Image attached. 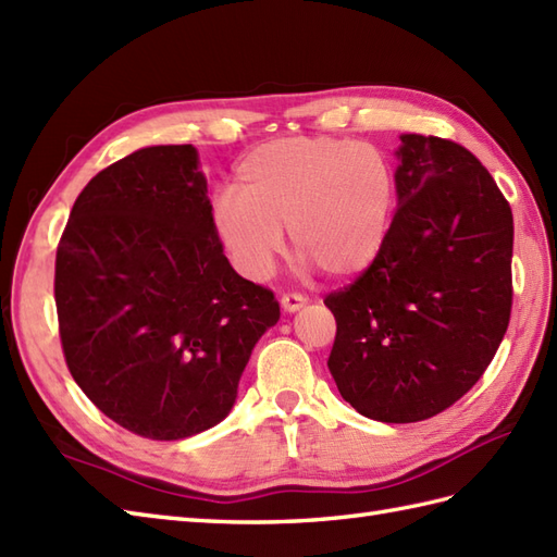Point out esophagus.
<instances>
[{
	"label": "esophagus",
	"instance_id": "1",
	"mask_svg": "<svg viewBox=\"0 0 557 557\" xmlns=\"http://www.w3.org/2000/svg\"><path fill=\"white\" fill-rule=\"evenodd\" d=\"M305 305H307V297L300 295V293H286L281 297L283 311H297V309H302Z\"/></svg>",
	"mask_w": 557,
	"mask_h": 557
}]
</instances>
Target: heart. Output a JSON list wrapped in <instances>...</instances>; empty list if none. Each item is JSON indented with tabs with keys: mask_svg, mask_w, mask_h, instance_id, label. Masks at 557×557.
<instances>
[{
	"mask_svg": "<svg viewBox=\"0 0 557 557\" xmlns=\"http://www.w3.org/2000/svg\"><path fill=\"white\" fill-rule=\"evenodd\" d=\"M397 180L377 146L333 137L267 141L240 160L236 194L214 202V232L248 278L276 267L288 226L305 264L359 274L383 250Z\"/></svg>",
	"mask_w": 557,
	"mask_h": 557,
	"instance_id": "1",
	"label": "heart"
}]
</instances>
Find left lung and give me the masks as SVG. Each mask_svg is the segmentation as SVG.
<instances>
[{"label": "left lung", "mask_w": 557, "mask_h": 557, "mask_svg": "<svg viewBox=\"0 0 557 557\" xmlns=\"http://www.w3.org/2000/svg\"><path fill=\"white\" fill-rule=\"evenodd\" d=\"M397 212L383 250L325 295L329 357L345 401L381 423H416L456 404L504 341L512 307V212L468 148L401 134Z\"/></svg>", "instance_id": "obj_1"}]
</instances>
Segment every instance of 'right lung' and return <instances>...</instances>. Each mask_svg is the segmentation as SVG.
Masks as SVG:
<instances>
[{"label": "right lung", "mask_w": 557, "mask_h": 557, "mask_svg": "<svg viewBox=\"0 0 557 557\" xmlns=\"http://www.w3.org/2000/svg\"><path fill=\"white\" fill-rule=\"evenodd\" d=\"M53 297L67 371L139 437L198 435L232 411L255 343L281 317L214 232L191 144L148 146L83 188Z\"/></svg>", "instance_id": "right-lung-1"}]
</instances>
